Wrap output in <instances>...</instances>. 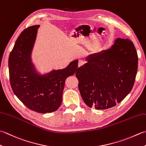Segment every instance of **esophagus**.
I'll use <instances>...</instances> for the list:
<instances>
[{
	"instance_id": "esophagus-1",
	"label": "esophagus",
	"mask_w": 146,
	"mask_h": 146,
	"mask_svg": "<svg viewBox=\"0 0 146 146\" xmlns=\"http://www.w3.org/2000/svg\"><path fill=\"white\" fill-rule=\"evenodd\" d=\"M85 62L84 60H79V61H78V66L80 67V66H82V65H84L85 63Z\"/></svg>"
}]
</instances>
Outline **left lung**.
Listing matches in <instances>:
<instances>
[{
    "mask_svg": "<svg viewBox=\"0 0 146 146\" xmlns=\"http://www.w3.org/2000/svg\"><path fill=\"white\" fill-rule=\"evenodd\" d=\"M87 59L75 73L82 99L96 110L115 106L130 92L135 83L138 56L133 42L118 38L109 49Z\"/></svg>",
    "mask_w": 146,
    "mask_h": 146,
    "instance_id": "left-lung-1",
    "label": "left lung"
}]
</instances>
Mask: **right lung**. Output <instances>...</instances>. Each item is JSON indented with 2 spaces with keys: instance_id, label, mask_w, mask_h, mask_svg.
<instances>
[{
  "instance_id": "obj_1",
  "label": "right lung",
  "mask_w": 146,
  "mask_h": 146,
  "mask_svg": "<svg viewBox=\"0 0 146 146\" xmlns=\"http://www.w3.org/2000/svg\"><path fill=\"white\" fill-rule=\"evenodd\" d=\"M39 27H28L18 36L9 57V73L13 92L23 104L37 113H46L61 106L65 80L76 73L78 61L71 62L64 69L37 75L30 55Z\"/></svg>"
}]
</instances>
